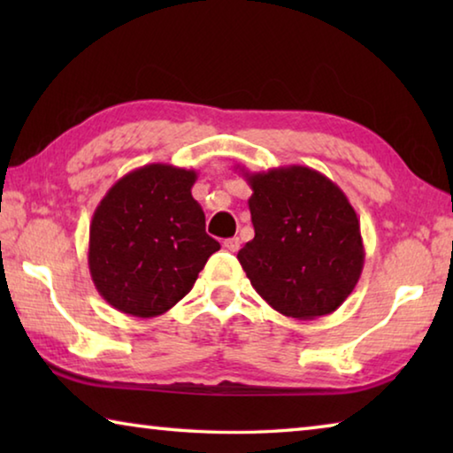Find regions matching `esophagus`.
<instances>
[{"label":"esophagus","instance_id":"esophagus-1","mask_svg":"<svg viewBox=\"0 0 453 453\" xmlns=\"http://www.w3.org/2000/svg\"><path fill=\"white\" fill-rule=\"evenodd\" d=\"M224 248L227 251H237L240 250V237H229V240L224 242Z\"/></svg>","mask_w":453,"mask_h":453}]
</instances>
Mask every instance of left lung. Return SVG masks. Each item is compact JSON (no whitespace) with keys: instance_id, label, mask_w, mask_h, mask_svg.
I'll use <instances>...</instances> for the list:
<instances>
[{"instance_id":"left-lung-1","label":"left lung","mask_w":453,"mask_h":453,"mask_svg":"<svg viewBox=\"0 0 453 453\" xmlns=\"http://www.w3.org/2000/svg\"><path fill=\"white\" fill-rule=\"evenodd\" d=\"M256 235L237 254L275 311L316 319L348 300L364 270L359 219L335 183L311 167L243 172Z\"/></svg>"}]
</instances>
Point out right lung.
I'll use <instances>...</instances> for the list:
<instances>
[{"mask_svg":"<svg viewBox=\"0 0 453 453\" xmlns=\"http://www.w3.org/2000/svg\"><path fill=\"white\" fill-rule=\"evenodd\" d=\"M196 180L194 170L150 164L118 180L99 202L88 264L99 296L118 311L162 316L219 250L191 196Z\"/></svg>","mask_w":453,"mask_h":453,"instance_id":"right-lung-1","label":"right lung"}]
</instances>
